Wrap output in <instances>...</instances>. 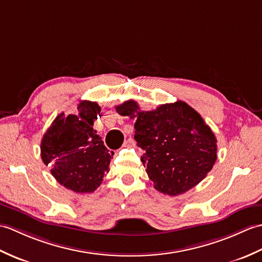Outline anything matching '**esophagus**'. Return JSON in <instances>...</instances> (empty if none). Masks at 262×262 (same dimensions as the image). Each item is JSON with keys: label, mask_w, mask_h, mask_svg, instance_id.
Returning <instances> with one entry per match:
<instances>
[{"label": "esophagus", "mask_w": 262, "mask_h": 262, "mask_svg": "<svg viewBox=\"0 0 262 262\" xmlns=\"http://www.w3.org/2000/svg\"><path fill=\"white\" fill-rule=\"evenodd\" d=\"M135 144H136L135 140H133L132 138H129V139H126V140L123 142V147H125V148H132V147H135Z\"/></svg>", "instance_id": "esophagus-1"}]
</instances>
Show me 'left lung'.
Listing matches in <instances>:
<instances>
[{"label": "left lung", "mask_w": 262, "mask_h": 262, "mask_svg": "<svg viewBox=\"0 0 262 262\" xmlns=\"http://www.w3.org/2000/svg\"><path fill=\"white\" fill-rule=\"evenodd\" d=\"M120 115L136 118L135 139L144 150L143 166L154 187L177 196L201 183L216 161V138L202 116L187 103L164 104L140 111L129 100L115 106Z\"/></svg>", "instance_id": "1"}]
</instances>
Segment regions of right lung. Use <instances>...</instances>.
<instances>
[{
    "label": "right lung",
    "mask_w": 262,
    "mask_h": 262,
    "mask_svg": "<svg viewBox=\"0 0 262 262\" xmlns=\"http://www.w3.org/2000/svg\"><path fill=\"white\" fill-rule=\"evenodd\" d=\"M77 114L60 113L41 140V159L51 175L75 193H93L101 185L114 152L93 129L101 112L96 102L80 101Z\"/></svg>",
    "instance_id": "obj_1"
}]
</instances>
